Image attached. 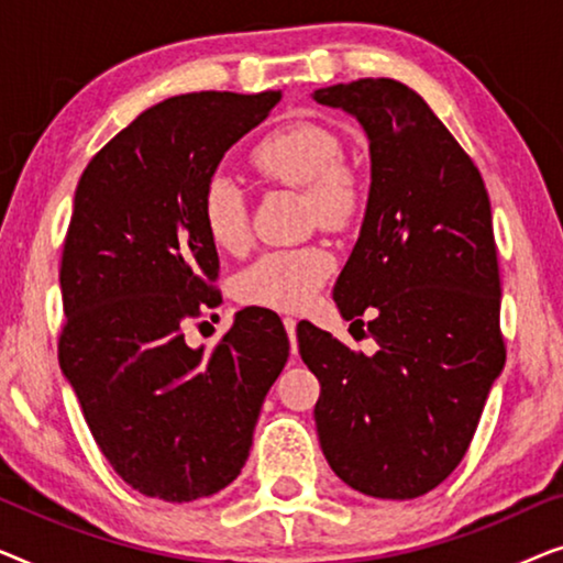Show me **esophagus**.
Returning a JSON list of instances; mask_svg holds the SVG:
<instances>
[{
    "instance_id": "obj_1",
    "label": "esophagus",
    "mask_w": 563,
    "mask_h": 563,
    "mask_svg": "<svg viewBox=\"0 0 563 563\" xmlns=\"http://www.w3.org/2000/svg\"><path fill=\"white\" fill-rule=\"evenodd\" d=\"M282 322H284V328H287V333H289L291 353H295L297 351V320L295 318H284Z\"/></svg>"
}]
</instances>
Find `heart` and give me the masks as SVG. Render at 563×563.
<instances>
[{
    "label": "heart",
    "mask_w": 563,
    "mask_h": 563,
    "mask_svg": "<svg viewBox=\"0 0 563 563\" xmlns=\"http://www.w3.org/2000/svg\"><path fill=\"white\" fill-rule=\"evenodd\" d=\"M343 145L333 130L310 120L279 125L251 148V166L266 179L302 189L307 218L325 230H349L366 207V176L341 158ZM199 218L214 249L241 253L251 241L249 205L238 184L212 174L199 199ZM335 258L325 245L266 251L235 279L243 305L297 312L333 272Z\"/></svg>",
    "instance_id": "b5f03b06"
}]
</instances>
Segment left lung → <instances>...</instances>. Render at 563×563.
Segmentation results:
<instances>
[{
	"instance_id": "obj_1",
	"label": "left lung",
	"mask_w": 563,
	"mask_h": 563,
	"mask_svg": "<svg viewBox=\"0 0 563 563\" xmlns=\"http://www.w3.org/2000/svg\"><path fill=\"white\" fill-rule=\"evenodd\" d=\"M314 99L356 114L368 135L366 218L333 297L345 320L374 310L361 333L379 345L364 356L310 322L297 328L299 356L320 382V445L349 487L412 499L466 456L505 366L489 195L472 156L405 84L358 79Z\"/></svg>"
}]
</instances>
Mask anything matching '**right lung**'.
I'll use <instances>...</instances> for the list:
<instances>
[{
  "label": "right lung",
  "instance_id": "1",
  "mask_svg": "<svg viewBox=\"0 0 563 563\" xmlns=\"http://www.w3.org/2000/svg\"><path fill=\"white\" fill-rule=\"evenodd\" d=\"M282 91H195L153 104L84 168L60 258L58 364L99 451L166 503L241 474L261 405L289 356L272 310H243L212 349L184 322L220 302L205 181Z\"/></svg>",
  "mask_w": 563,
  "mask_h": 563
}]
</instances>
